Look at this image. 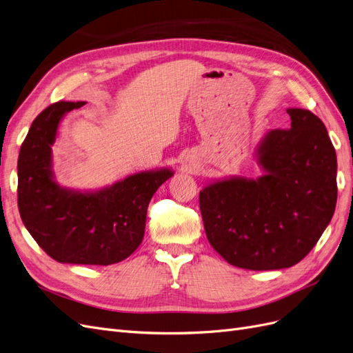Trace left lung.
<instances>
[{
	"instance_id": "obj_1",
	"label": "left lung",
	"mask_w": 353,
	"mask_h": 353,
	"mask_svg": "<svg viewBox=\"0 0 353 353\" xmlns=\"http://www.w3.org/2000/svg\"><path fill=\"white\" fill-rule=\"evenodd\" d=\"M287 113L290 130L268 131L256 148L261 176L216 179L200 191L206 237L239 268H290L333 218L337 157L325 125L305 109Z\"/></svg>"
}]
</instances>
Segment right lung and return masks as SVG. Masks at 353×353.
Here are the masks:
<instances>
[{
    "mask_svg": "<svg viewBox=\"0 0 353 353\" xmlns=\"http://www.w3.org/2000/svg\"><path fill=\"white\" fill-rule=\"evenodd\" d=\"M83 104L54 103L32 122L17 160V205L26 230L54 261L112 265L141 244L148 203L174 172L144 170L95 191L59 185L51 145L63 116Z\"/></svg>",
    "mask_w": 353,
    "mask_h": 353,
    "instance_id": "right-lung-1",
    "label": "right lung"
}]
</instances>
